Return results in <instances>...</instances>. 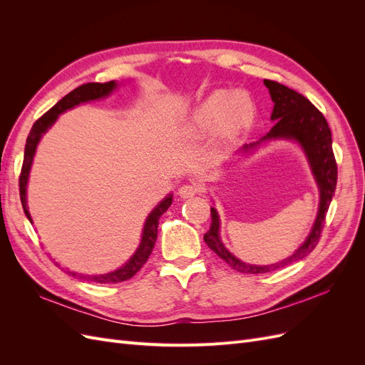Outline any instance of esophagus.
Wrapping results in <instances>:
<instances>
[{
    "instance_id": "1",
    "label": "esophagus",
    "mask_w": 365,
    "mask_h": 365,
    "mask_svg": "<svg viewBox=\"0 0 365 365\" xmlns=\"http://www.w3.org/2000/svg\"><path fill=\"white\" fill-rule=\"evenodd\" d=\"M196 193H197V187L193 184H184L180 187V190H178V195L182 197V200H185V197H192Z\"/></svg>"
}]
</instances>
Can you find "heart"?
<instances>
[{
    "label": "heart",
    "mask_w": 365,
    "mask_h": 365,
    "mask_svg": "<svg viewBox=\"0 0 365 365\" xmlns=\"http://www.w3.org/2000/svg\"><path fill=\"white\" fill-rule=\"evenodd\" d=\"M254 105L245 91H216L196 109L193 129L202 134L212 129L215 146L220 148L236 140L252 123Z\"/></svg>",
    "instance_id": "b5f03b06"
}]
</instances>
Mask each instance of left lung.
<instances>
[{"mask_svg":"<svg viewBox=\"0 0 365 365\" xmlns=\"http://www.w3.org/2000/svg\"><path fill=\"white\" fill-rule=\"evenodd\" d=\"M263 83L267 85L274 102L271 120L275 121L268 135L263 140L292 138L300 143L309 163H311L312 172L319 187V208L314 228L311 235L304 240V244L288 259L274 264H267V267H256V264H247L240 262L224 247L219 237V216L216 210L212 208V212H210L212 213V225H210V230L204 235L205 244L220 259L227 262L231 268L247 274H264L280 269L297 260H302L309 252H312V250L318 245L319 237H322L326 213L330 201H332V196L335 195L338 180V165L332 149V132H330L324 115L304 96L298 94L291 88L268 79H264ZM256 145H259V143L245 146V149Z\"/></svg>","mask_w":365,"mask_h":365,"instance_id":"1","label":"left lung"}]
</instances>
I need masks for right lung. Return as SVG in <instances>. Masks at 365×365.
Instances as JSON below:
<instances>
[{
    "mask_svg": "<svg viewBox=\"0 0 365 365\" xmlns=\"http://www.w3.org/2000/svg\"><path fill=\"white\" fill-rule=\"evenodd\" d=\"M115 88V82H105V83H85L77 86L76 90H73L71 93H68L63 98L54 105L51 109L43 114L42 117H39L35 125L31 126L30 134L27 137L26 141V150H24V161H23V168H21V175H19V196H21V204H23L24 213L29 217V220L31 222L30 213L27 210V201H26V187H27V178H29V172H30V165L33 161V155H35V150L38 143L42 137L43 132H46L53 123L54 120L58 118L59 114H62L67 109L83 103V102H90V101H96V98H101L108 96ZM172 204V195L165 197L164 201H161L157 208H153V212L149 215V217L146 219L145 224V230H143V239L141 244L138 247V250L135 251L134 256L130 257V260L121 267L120 269L109 272V274H103V275H79L81 279L90 280V282H96V283H120L129 280L130 277L141 269L143 264H145L150 256V252L153 250V245L157 242V236H158V220L161 217V215L168 210ZM73 275H76L74 272H70Z\"/></svg>",
    "mask_w": 365,
    "mask_h": 365,
    "instance_id": "right-lung-1",
    "label": "right lung"
}]
</instances>
